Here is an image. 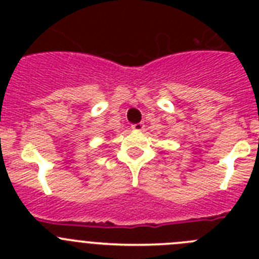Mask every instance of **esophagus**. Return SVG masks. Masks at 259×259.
Returning <instances> with one entry per match:
<instances>
[{
    "mask_svg": "<svg viewBox=\"0 0 259 259\" xmlns=\"http://www.w3.org/2000/svg\"><path fill=\"white\" fill-rule=\"evenodd\" d=\"M144 127H145V125H144V123H136V124L131 125L132 130H134V131H137V132L143 131Z\"/></svg>",
    "mask_w": 259,
    "mask_h": 259,
    "instance_id": "obj_1",
    "label": "esophagus"
}]
</instances>
